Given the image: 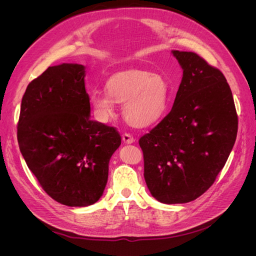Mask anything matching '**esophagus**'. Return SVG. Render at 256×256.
<instances>
[{
	"mask_svg": "<svg viewBox=\"0 0 256 256\" xmlns=\"http://www.w3.org/2000/svg\"><path fill=\"white\" fill-rule=\"evenodd\" d=\"M122 142L126 143V144H131V143H134L136 141L134 138L131 136L129 134H124L122 136Z\"/></svg>",
	"mask_w": 256,
	"mask_h": 256,
	"instance_id": "1",
	"label": "esophagus"
}]
</instances>
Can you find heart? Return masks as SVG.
Here are the masks:
<instances>
[{
  "instance_id": "heart-1",
  "label": "heart",
  "mask_w": 256,
  "mask_h": 256,
  "mask_svg": "<svg viewBox=\"0 0 256 256\" xmlns=\"http://www.w3.org/2000/svg\"><path fill=\"white\" fill-rule=\"evenodd\" d=\"M170 97L171 90L164 76L131 70L113 76L106 82V92H92L90 104L100 122H106L114 114L115 104H124L126 122L134 127L144 128L164 118Z\"/></svg>"
}]
</instances>
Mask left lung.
<instances>
[{"label":"left lung","instance_id":"left-lung-1","mask_svg":"<svg viewBox=\"0 0 256 256\" xmlns=\"http://www.w3.org/2000/svg\"><path fill=\"white\" fill-rule=\"evenodd\" d=\"M172 53L184 70L173 108L138 144L152 196L164 204H182L214 182L235 144L238 118L218 68L194 52Z\"/></svg>","mask_w":256,"mask_h":256}]
</instances>
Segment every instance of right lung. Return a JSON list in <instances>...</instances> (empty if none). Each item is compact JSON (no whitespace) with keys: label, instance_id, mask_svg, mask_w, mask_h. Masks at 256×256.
Wrapping results in <instances>:
<instances>
[{"label":"right lung","instance_id":"obj_1","mask_svg":"<svg viewBox=\"0 0 256 256\" xmlns=\"http://www.w3.org/2000/svg\"><path fill=\"white\" fill-rule=\"evenodd\" d=\"M85 67H49L22 97L17 138L28 168L56 202L84 207L102 196L109 161L120 145L114 127L90 118Z\"/></svg>","mask_w":256,"mask_h":256}]
</instances>
